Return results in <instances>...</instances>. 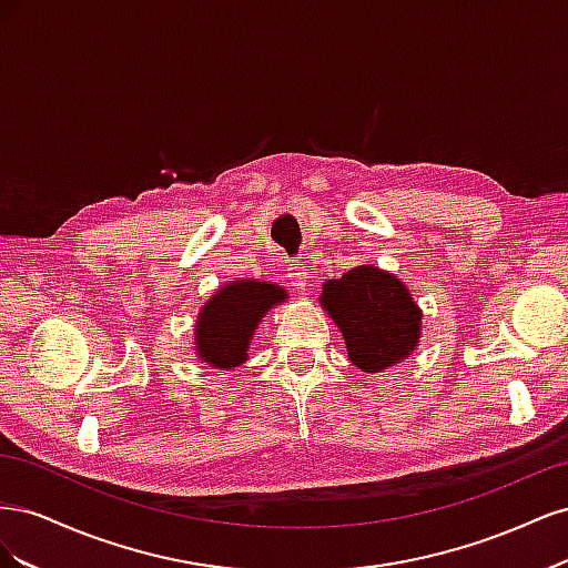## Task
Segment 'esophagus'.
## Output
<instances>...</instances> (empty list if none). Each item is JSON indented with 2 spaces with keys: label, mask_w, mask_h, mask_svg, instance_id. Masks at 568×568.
Here are the masks:
<instances>
[{
  "label": "esophagus",
  "mask_w": 568,
  "mask_h": 568,
  "mask_svg": "<svg viewBox=\"0 0 568 568\" xmlns=\"http://www.w3.org/2000/svg\"><path fill=\"white\" fill-rule=\"evenodd\" d=\"M288 280H291V286H296L298 291H303L307 286V280H311V277H307V272L296 263L294 267H288Z\"/></svg>",
  "instance_id": "34e87169"
}]
</instances>
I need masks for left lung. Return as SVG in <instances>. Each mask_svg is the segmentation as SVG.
<instances>
[{"label": "left lung", "mask_w": 568, "mask_h": 568, "mask_svg": "<svg viewBox=\"0 0 568 568\" xmlns=\"http://www.w3.org/2000/svg\"><path fill=\"white\" fill-rule=\"evenodd\" d=\"M320 303L341 336L348 357L363 372H382L419 346L422 311L407 286L374 265L348 270L322 284Z\"/></svg>", "instance_id": "8db88e82"}]
</instances>
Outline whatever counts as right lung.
<instances>
[{
    "label": "right lung",
    "instance_id": "add662e5",
    "mask_svg": "<svg viewBox=\"0 0 568 568\" xmlns=\"http://www.w3.org/2000/svg\"><path fill=\"white\" fill-rule=\"evenodd\" d=\"M286 301L277 284L239 280L225 284L201 307L196 320V355L211 367L232 369L246 363L255 326L270 307Z\"/></svg>",
    "mask_w": 568,
    "mask_h": 568
}]
</instances>
